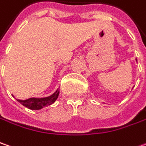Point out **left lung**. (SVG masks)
I'll use <instances>...</instances> for the list:
<instances>
[{
    "mask_svg": "<svg viewBox=\"0 0 146 146\" xmlns=\"http://www.w3.org/2000/svg\"><path fill=\"white\" fill-rule=\"evenodd\" d=\"M136 62H137V60H136Z\"/></svg>",
    "mask_w": 146,
    "mask_h": 146,
    "instance_id": "left-lung-1",
    "label": "left lung"
}]
</instances>
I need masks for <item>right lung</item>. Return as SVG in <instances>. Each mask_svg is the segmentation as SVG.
Returning a JSON list of instances; mask_svg holds the SVG:
<instances>
[{
	"label": "right lung",
	"instance_id": "obj_1",
	"mask_svg": "<svg viewBox=\"0 0 146 146\" xmlns=\"http://www.w3.org/2000/svg\"><path fill=\"white\" fill-rule=\"evenodd\" d=\"M58 95H59V90H57L53 94H52L51 96L47 97V98H29V99H26V100H19V99H18V101L19 103H21L24 106L29 108V109L38 110V109H41L42 108H45L47 106L53 104L55 101L56 100V98H58Z\"/></svg>",
	"mask_w": 146,
	"mask_h": 146
}]
</instances>
